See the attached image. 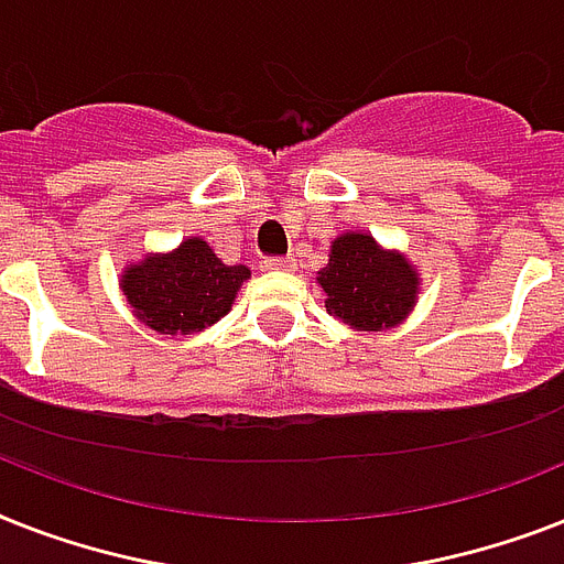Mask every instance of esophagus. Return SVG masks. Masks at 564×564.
<instances>
[{"instance_id": "1", "label": "esophagus", "mask_w": 564, "mask_h": 564, "mask_svg": "<svg viewBox=\"0 0 564 564\" xmlns=\"http://www.w3.org/2000/svg\"><path fill=\"white\" fill-rule=\"evenodd\" d=\"M263 267L274 269V272H292V269H295V260L292 258H267L263 260Z\"/></svg>"}]
</instances>
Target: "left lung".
I'll return each mask as SVG.
<instances>
[{"label": "left lung", "mask_w": 564, "mask_h": 564, "mask_svg": "<svg viewBox=\"0 0 564 564\" xmlns=\"http://www.w3.org/2000/svg\"><path fill=\"white\" fill-rule=\"evenodd\" d=\"M324 306L354 329L377 333L400 324L414 310L420 278L405 254L382 249L370 235L347 231L329 246L318 272Z\"/></svg>", "instance_id": "left-lung-1"}]
</instances>
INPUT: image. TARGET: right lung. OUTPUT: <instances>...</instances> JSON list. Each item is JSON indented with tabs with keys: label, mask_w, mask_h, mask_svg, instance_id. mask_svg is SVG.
Here are the masks:
<instances>
[{
	"label": "right lung",
	"mask_w": 564,
	"mask_h": 564,
	"mask_svg": "<svg viewBox=\"0 0 564 564\" xmlns=\"http://www.w3.org/2000/svg\"><path fill=\"white\" fill-rule=\"evenodd\" d=\"M249 267H226L203 237L167 254H148L121 274V290L139 322L162 336H191L231 310Z\"/></svg>",
	"instance_id": "right-lung-1"
}]
</instances>
